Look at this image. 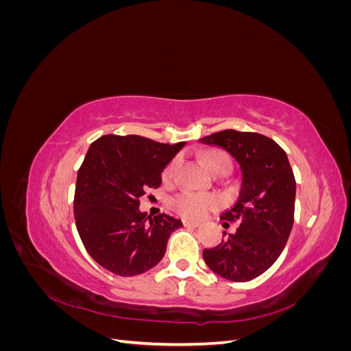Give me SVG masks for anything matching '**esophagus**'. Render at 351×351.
Masks as SVG:
<instances>
[{
	"label": "esophagus",
	"mask_w": 351,
	"mask_h": 351,
	"mask_svg": "<svg viewBox=\"0 0 351 351\" xmlns=\"http://www.w3.org/2000/svg\"><path fill=\"white\" fill-rule=\"evenodd\" d=\"M183 226L189 227V228H196L199 227V222H193V221H183Z\"/></svg>",
	"instance_id": "1"
}]
</instances>
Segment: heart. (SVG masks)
<instances>
[{
    "label": "heart",
    "instance_id": "1",
    "mask_svg": "<svg viewBox=\"0 0 351 351\" xmlns=\"http://www.w3.org/2000/svg\"><path fill=\"white\" fill-rule=\"evenodd\" d=\"M205 162L215 176H227L232 168V161L230 155L222 151L208 152L205 155ZM177 164H178L177 159H173V161L165 167V169L162 171L164 182H171L173 176L176 173ZM169 205H171L173 210L177 212L180 217L187 218V219H200L204 218L208 212L214 210L217 208L218 200L214 196L205 195V193L182 192L171 199Z\"/></svg>",
    "mask_w": 351,
    "mask_h": 351
}]
</instances>
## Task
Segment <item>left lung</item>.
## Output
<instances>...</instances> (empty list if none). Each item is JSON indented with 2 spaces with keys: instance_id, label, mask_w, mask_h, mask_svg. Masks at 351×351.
I'll return each instance as SVG.
<instances>
[{
  "instance_id": "left-lung-1",
  "label": "left lung",
  "mask_w": 351,
  "mask_h": 351,
  "mask_svg": "<svg viewBox=\"0 0 351 351\" xmlns=\"http://www.w3.org/2000/svg\"><path fill=\"white\" fill-rule=\"evenodd\" d=\"M199 142L226 149L243 174L237 204L221 215L224 226L239 227L217 247L205 249L204 261L222 278L250 281L280 258L293 228L295 180L289 158L278 143L252 132L228 129Z\"/></svg>"
}]
</instances>
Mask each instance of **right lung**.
Returning <instances> with one entry per match:
<instances>
[{"mask_svg":"<svg viewBox=\"0 0 351 351\" xmlns=\"http://www.w3.org/2000/svg\"><path fill=\"white\" fill-rule=\"evenodd\" d=\"M184 142L105 134L95 141L77 171L74 221L90 258L120 277L154 268L164 258L182 221L139 210L146 190L161 186V173Z\"/></svg>","mask_w":351,"mask_h":351,"instance_id":"1","label":"right lung"}]
</instances>
